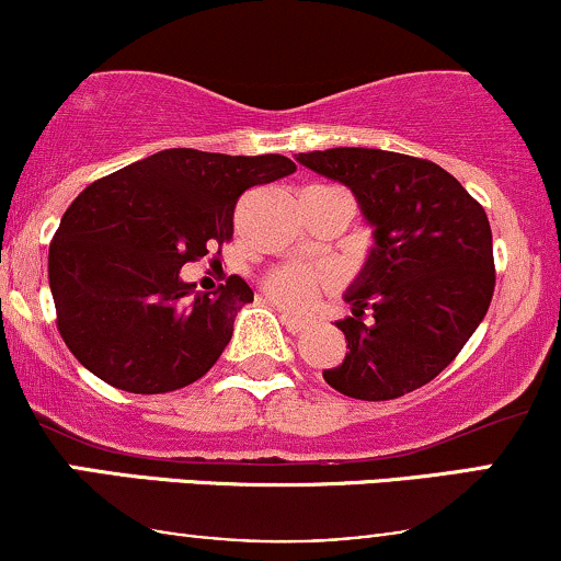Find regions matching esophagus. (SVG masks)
<instances>
[{"label": "esophagus", "mask_w": 561, "mask_h": 561, "mask_svg": "<svg viewBox=\"0 0 561 561\" xmlns=\"http://www.w3.org/2000/svg\"><path fill=\"white\" fill-rule=\"evenodd\" d=\"M279 319L289 332H300L302 324H306V321H302L300 317H295V313H289V311H279Z\"/></svg>", "instance_id": "esophagus-1"}]
</instances>
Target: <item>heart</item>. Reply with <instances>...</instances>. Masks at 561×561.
I'll list each match as a JSON object with an SVG mask.
<instances>
[{
  "label": "heart",
  "mask_w": 561,
  "mask_h": 561,
  "mask_svg": "<svg viewBox=\"0 0 561 561\" xmlns=\"http://www.w3.org/2000/svg\"><path fill=\"white\" fill-rule=\"evenodd\" d=\"M263 289L268 293V298L287 308H306L311 306L317 298L319 289V276L302 266H282L266 276Z\"/></svg>",
  "instance_id": "1"
}]
</instances>
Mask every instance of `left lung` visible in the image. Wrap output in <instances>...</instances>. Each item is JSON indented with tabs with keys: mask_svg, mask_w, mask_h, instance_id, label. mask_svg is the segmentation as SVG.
<instances>
[{
	"mask_svg": "<svg viewBox=\"0 0 561 561\" xmlns=\"http://www.w3.org/2000/svg\"><path fill=\"white\" fill-rule=\"evenodd\" d=\"M300 165L345 184L375 244L337 321L347 340L327 385L358 401H390L440 375L485 319L495 287L485 210L430 160L369 147L300 152Z\"/></svg>",
	"mask_w": 561,
	"mask_h": 561,
	"instance_id": "8db88e82",
	"label": "left lung"
}]
</instances>
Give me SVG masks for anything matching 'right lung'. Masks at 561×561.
Wrapping results in <instances>:
<instances>
[{"mask_svg":"<svg viewBox=\"0 0 561 561\" xmlns=\"http://www.w3.org/2000/svg\"><path fill=\"white\" fill-rule=\"evenodd\" d=\"M295 171L285 156L156 152L89 184L49 244L57 330L102 382L156 396L218 362L253 289L195 293L182 266L227 242L244 190Z\"/></svg>","mask_w":561,"mask_h":561,"instance_id":"1","label":"right lung"}]
</instances>
